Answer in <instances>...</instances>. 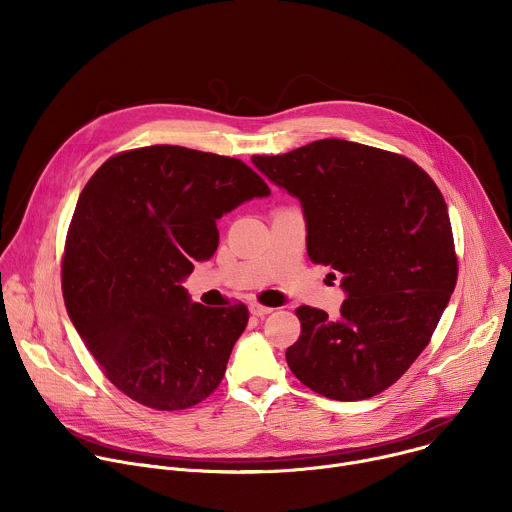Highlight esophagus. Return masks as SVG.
<instances>
[{
    "label": "esophagus",
    "instance_id": "1",
    "mask_svg": "<svg viewBox=\"0 0 512 512\" xmlns=\"http://www.w3.org/2000/svg\"><path fill=\"white\" fill-rule=\"evenodd\" d=\"M249 312H251L253 316H257V318H263V316L271 314L273 308H267V306H261V304H257V302H251V304H249Z\"/></svg>",
    "mask_w": 512,
    "mask_h": 512
}]
</instances>
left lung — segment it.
I'll return each mask as SVG.
<instances>
[{
    "mask_svg": "<svg viewBox=\"0 0 512 512\" xmlns=\"http://www.w3.org/2000/svg\"><path fill=\"white\" fill-rule=\"evenodd\" d=\"M251 162L300 200L308 257L342 273L346 294L338 320L296 310L302 334L285 350L291 373L336 401L385 391L427 346L456 287L442 192L411 160L346 139Z\"/></svg>",
    "mask_w": 512,
    "mask_h": 512,
    "instance_id": "obj_1",
    "label": "left lung"
}]
</instances>
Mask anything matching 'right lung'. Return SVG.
Listing matches in <instances>:
<instances>
[{
  "mask_svg": "<svg viewBox=\"0 0 512 512\" xmlns=\"http://www.w3.org/2000/svg\"><path fill=\"white\" fill-rule=\"evenodd\" d=\"M269 194L241 160L180 145L113 156L87 182L64 247V304L121 393L176 411L223 381L249 312L196 304L182 283L214 255L218 218Z\"/></svg>",
  "mask_w": 512,
  "mask_h": 512,
  "instance_id": "obj_1",
  "label": "right lung"
}]
</instances>
